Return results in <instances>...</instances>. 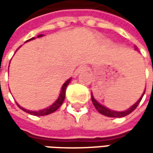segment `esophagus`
<instances>
[{
  "instance_id": "1",
  "label": "esophagus",
  "mask_w": 153,
  "mask_h": 153,
  "mask_svg": "<svg viewBox=\"0 0 153 153\" xmlns=\"http://www.w3.org/2000/svg\"><path fill=\"white\" fill-rule=\"evenodd\" d=\"M86 69H87V67H86V66H80V67H79V72H80V71H85Z\"/></svg>"
}]
</instances>
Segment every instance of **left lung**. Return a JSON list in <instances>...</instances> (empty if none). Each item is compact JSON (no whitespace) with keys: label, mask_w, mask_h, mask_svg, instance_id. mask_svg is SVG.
I'll list each match as a JSON object with an SVG mask.
<instances>
[{"label":"left lung","mask_w":153,"mask_h":153,"mask_svg":"<svg viewBox=\"0 0 153 153\" xmlns=\"http://www.w3.org/2000/svg\"><path fill=\"white\" fill-rule=\"evenodd\" d=\"M135 48L137 49V47H136ZM144 93H145V90H144L143 96L140 97V99L138 100L137 102L134 105H132V106L130 107L128 110H127V111H115L109 110L106 107L101 105H100L98 102H97V100L94 98L92 93H91V100H92V103H93L94 106L96 107V109H97V110L98 111V112H100L101 114L105 115V116H108V117H111V118H121V117H125V116L128 115L129 113H131V112L137 107V105H139V103L141 102V100H142V98H143V95H144Z\"/></svg>","instance_id":"1"}]
</instances>
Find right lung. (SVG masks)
<instances>
[{"label":"right lung","mask_w":153,"mask_h":153,"mask_svg":"<svg viewBox=\"0 0 153 153\" xmlns=\"http://www.w3.org/2000/svg\"><path fill=\"white\" fill-rule=\"evenodd\" d=\"M42 34L38 35V37H42ZM33 39H34V38H32V39H30V40H28V41H26V42H29V41H31V40H33ZM70 80H71V79H69L68 80H66V82L63 85L62 89H61V93H60V95H59V97L57 98V100H56L51 106H49L48 108L43 109V110H41V111H28V110H25V109L22 108L21 106H19L18 105H17L19 106L20 109H22L24 111H25V112H27V113H30V114H32V115H34V116H44V115L50 114V113L56 111L59 107L62 105V104H63V102H64V100H65V90H66L67 86H68L69 83H70Z\"/></svg>","instance_id":"1"}]
</instances>
